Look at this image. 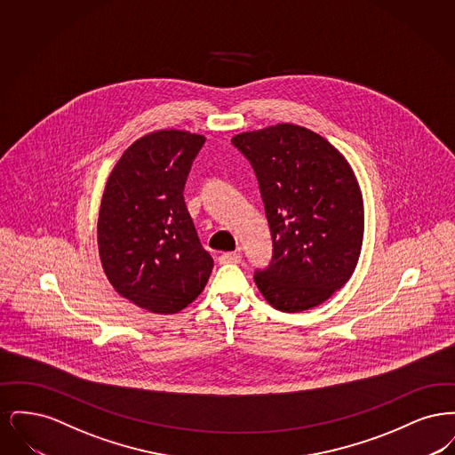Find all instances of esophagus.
<instances>
[{
	"label": "esophagus",
	"instance_id": "obj_1",
	"mask_svg": "<svg viewBox=\"0 0 455 455\" xmlns=\"http://www.w3.org/2000/svg\"><path fill=\"white\" fill-rule=\"evenodd\" d=\"M242 259V256H240V252H223L218 260H220V264H237Z\"/></svg>",
	"mask_w": 455,
	"mask_h": 455
}]
</instances>
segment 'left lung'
I'll list each match as a JSON object with an SVG mask.
<instances>
[{
    "instance_id": "obj_1",
    "label": "left lung",
    "mask_w": 455,
    "mask_h": 455,
    "mask_svg": "<svg viewBox=\"0 0 455 455\" xmlns=\"http://www.w3.org/2000/svg\"><path fill=\"white\" fill-rule=\"evenodd\" d=\"M273 237V260L256 271L262 297L282 312L325 302L351 278L363 243V197L343 153L299 124L240 132Z\"/></svg>"
}]
</instances>
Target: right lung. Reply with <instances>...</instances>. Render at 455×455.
<instances>
[{"mask_svg": "<svg viewBox=\"0 0 455 455\" xmlns=\"http://www.w3.org/2000/svg\"><path fill=\"white\" fill-rule=\"evenodd\" d=\"M203 134L153 131L136 140L108 175L97 243L114 290L153 314L195 302L213 269L186 208L184 186Z\"/></svg>", "mask_w": 455, "mask_h": 455, "instance_id": "obj_1", "label": "right lung"}]
</instances>
